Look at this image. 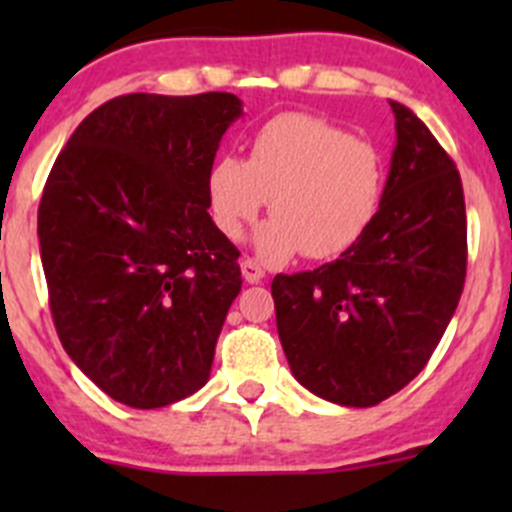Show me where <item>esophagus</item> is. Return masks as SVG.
I'll return each mask as SVG.
<instances>
[{
    "mask_svg": "<svg viewBox=\"0 0 512 512\" xmlns=\"http://www.w3.org/2000/svg\"><path fill=\"white\" fill-rule=\"evenodd\" d=\"M240 270H242V277H245L247 285H257V282L265 280V270H262L260 262L252 260V257H245V260L240 262Z\"/></svg>",
    "mask_w": 512,
    "mask_h": 512,
    "instance_id": "esophagus-1",
    "label": "esophagus"
}]
</instances>
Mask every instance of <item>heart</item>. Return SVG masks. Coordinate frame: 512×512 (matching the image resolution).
Wrapping results in <instances>:
<instances>
[{
	"mask_svg": "<svg viewBox=\"0 0 512 512\" xmlns=\"http://www.w3.org/2000/svg\"><path fill=\"white\" fill-rule=\"evenodd\" d=\"M386 160L379 146L309 116L280 113L252 136L247 160L220 156L205 193L210 218L227 240H240L270 198L272 218L252 245L267 262L327 260L347 252L381 208Z\"/></svg>",
	"mask_w": 512,
	"mask_h": 512,
	"instance_id": "obj_1",
	"label": "heart"
}]
</instances>
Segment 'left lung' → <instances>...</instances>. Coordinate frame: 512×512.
<instances>
[{"instance_id": "1", "label": "left lung", "mask_w": 512, "mask_h": 512, "mask_svg": "<svg viewBox=\"0 0 512 512\" xmlns=\"http://www.w3.org/2000/svg\"><path fill=\"white\" fill-rule=\"evenodd\" d=\"M384 198L369 230L312 272L272 280L294 379L366 409L421 374L466 282V200L456 165L404 103Z\"/></svg>"}]
</instances>
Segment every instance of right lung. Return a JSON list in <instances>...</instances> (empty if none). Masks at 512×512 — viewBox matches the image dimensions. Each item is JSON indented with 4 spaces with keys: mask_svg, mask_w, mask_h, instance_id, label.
I'll return each instance as SVG.
<instances>
[{
    "mask_svg": "<svg viewBox=\"0 0 512 512\" xmlns=\"http://www.w3.org/2000/svg\"><path fill=\"white\" fill-rule=\"evenodd\" d=\"M240 116L223 91L118 96L51 168L39 252L56 334L118 404L160 409L208 384L242 277L205 180Z\"/></svg>",
    "mask_w": 512,
    "mask_h": 512,
    "instance_id": "right-lung-1",
    "label": "right lung"
}]
</instances>
